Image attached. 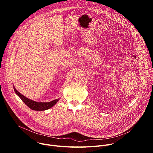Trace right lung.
<instances>
[{
    "label": "right lung",
    "mask_w": 153,
    "mask_h": 153,
    "mask_svg": "<svg viewBox=\"0 0 153 153\" xmlns=\"http://www.w3.org/2000/svg\"><path fill=\"white\" fill-rule=\"evenodd\" d=\"M14 90L16 94H17V96L25 103V105L31 108V110L35 111H43L48 110V109L53 107L59 100V99H56L50 102H37L25 97L24 96L18 92L14 87Z\"/></svg>",
    "instance_id": "obj_1"
}]
</instances>
